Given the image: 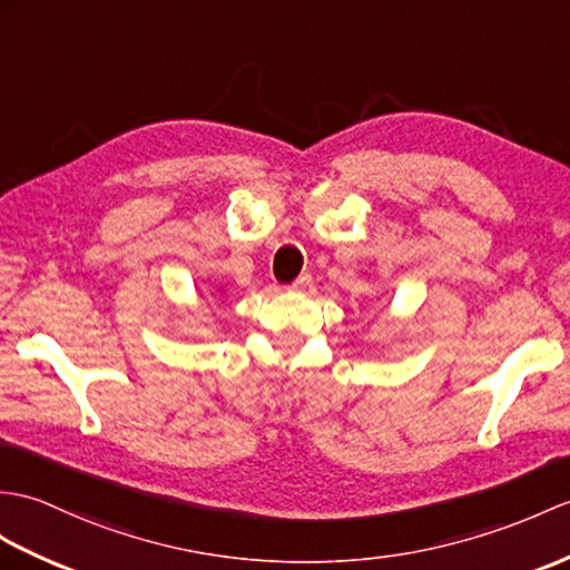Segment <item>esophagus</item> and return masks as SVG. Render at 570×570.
<instances>
[{
  "label": "esophagus",
  "instance_id": "1",
  "mask_svg": "<svg viewBox=\"0 0 570 570\" xmlns=\"http://www.w3.org/2000/svg\"><path fill=\"white\" fill-rule=\"evenodd\" d=\"M308 284H311V274H303V276H298V279H296L294 284H291L288 288H291V291H303Z\"/></svg>",
  "mask_w": 570,
  "mask_h": 570
}]
</instances>
